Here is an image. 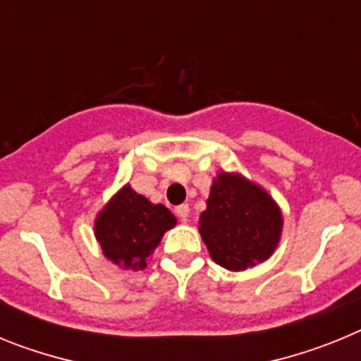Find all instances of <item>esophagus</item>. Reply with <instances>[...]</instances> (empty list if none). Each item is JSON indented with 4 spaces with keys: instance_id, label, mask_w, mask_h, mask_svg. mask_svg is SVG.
<instances>
[{
    "instance_id": "34e87169",
    "label": "esophagus",
    "mask_w": 361,
    "mask_h": 361,
    "mask_svg": "<svg viewBox=\"0 0 361 361\" xmlns=\"http://www.w3.org/2000/svg\"><path fill=\"white\" fill-rule=\"evenodd\" d=\"M175 213H177V216L180 220H186L188 216H190V206H188V204H180V206L175 208Z\"/></svg>"
}]
</instances>
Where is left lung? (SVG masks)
<instances>
[{"label": "left lung", "mask_w": 361, "mask_h": 361, "mask_svg": "<svg viewBox=\"0 0 361 361\" xmlns=\"http://www.w3.org/2000/svg\"><path fill=\"white\" fill-rule=\"evenodd\" d=\"M199 226L213 260L229 271H244L275 251L282 215L262 188L219 173Z\"/></svg>", "instance_id": "8db88e82"}]
</instances>
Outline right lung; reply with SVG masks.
<instances>
[{
	"mask_svg": "<svg viewBox=\"0 0 361 361\" xmlns=\"http://www.w3.org/2000/svg\"><path fill=\"white\" fill-rule=\"evenodd\" d=\"M175 224L170 209L124 186L95 220V237L111 262L145 269L164 231Z\"/></svg>",
	"mask_w": 361,
	"mask_h": 361,
	"instance_id": "obj_1",
	"label": "right lung"
}]
</instances>
